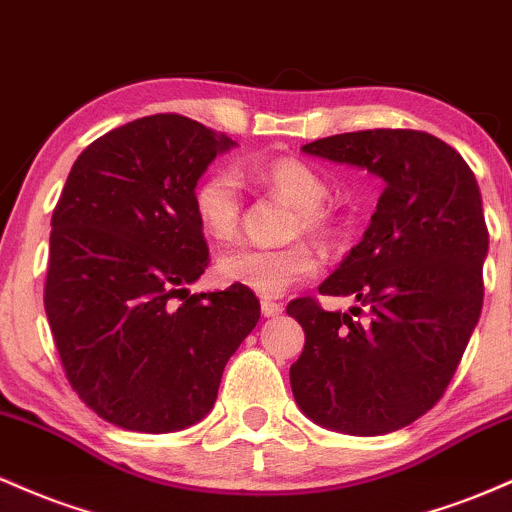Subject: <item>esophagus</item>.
Returning <instances> with one entry per match:
<instances>
[{
  "instance_id": "esophagus-1",
  "label": "esophagus",
  "mask_w": 512,
  "mask_h": 512,
  "mask_svg": "<svg viewBox=\"0 0 512 512\" xmlns=\"http://www.w3.org/2000/svg\"><path fill=\"white\" fill-rule=\"evenodd\" d=\"M261 312H263V317H278V314H283V304L273 302V300H263Z\"/></svg>"
}]
</instances>
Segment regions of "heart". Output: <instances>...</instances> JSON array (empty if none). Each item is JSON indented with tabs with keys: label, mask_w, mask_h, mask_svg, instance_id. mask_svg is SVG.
Segmentation results:
<instances>
[{
	"label": "heart",
	"mask_w": 512,
	"mask_h": 512,
	"mask_svg": "<svg viewBox=\"0 0 512 512\" xmlns=\"http://www.w3.org/2000/svg\"><path fill=\"white\" fill-rule=\"evenodd\" d=\"M239 178L254 183L261 191L278 195L295 208L290 237L307 234L317 241H331L341 234V220L324 205L329 198V183L324 176L302 159L278 157L244 166L237 169V174L215 169L198 181L193 191V212L200 229L212 241H232L237 237L244 212ZM317 266V256L307 244H292L285 249L241 246L227 251L217 261V275L227 285H241L263 297H278L287 287L312 278Z\"/></svg>",
	"instance_id": "1"
}]
</instances>
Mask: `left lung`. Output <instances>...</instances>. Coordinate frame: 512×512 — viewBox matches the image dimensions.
I'll return each mask as SVG.
<instances>
[{"label":"left lung","instance_id":"1","mask_svg":"<svg viewBox=\"0 0 512 512\" xmlns=\"http://www.w3.org/2000/svg\"><path fill=\"white\" fill-rule=\"evenodd\" d=\"M384 181L365 237L319 285L353 295L367 320L297 297L304 329L290 367L297 406L319 426L384 435L433 409L457 372L484 304L488 229L474 171L423 130H360L302 147Z\"/></svg>","mask_w":512,"mask_h":512}]
</instances>
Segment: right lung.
<instances>
[{
    "instance_id": "add662e5",
    "label": "right lung",
    "mask_w": 512,
    "mask_h": 512,
    "mask_svg": "<svg viewBox=\"0 0 512 512\" xmlns=\"http://www.w3.org/2000/svg\"><path fill=\"white\" fill-rule=\"evenodd\" d=\"M229 147L179 113L137 118L79 154L57 200L45 314L72 389L113 426L171 433L208 416L261 317L241 285L186 290L210 263L193 191Z\"/></svg>"
}]
</instances>
